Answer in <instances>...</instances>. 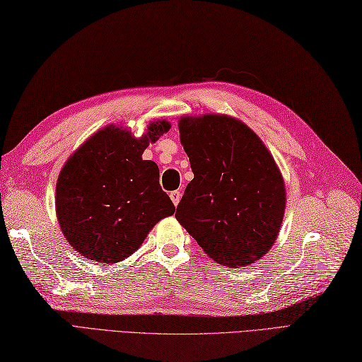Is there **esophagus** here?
<instances>
[{"instance_id":"obj_1","label":"esophagus","mask_w":362,"mask_h":362,"mask_svg":"<svg viewBox=\"0 0 362 362\" xmlns=\"http://www.w3.org/2000/svg\"><path fill=\"white\" fill-rule=\"evenodd\" d=\"M170 199H172V202H173L175 206H178V202H180V199H181V192H180V190L170 192Z\"/></svg>"}]
</instances>
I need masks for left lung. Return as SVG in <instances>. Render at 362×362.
<instances>
[{
  "mask_svg": "<svg viewBox=\"0 0 362 362\" xmlns=\"http://www.w3.org/2000/svg\"><path fill=\"white\" fill-rule=\"evenodd\" d=\"M193 180L176 219L211 259L252 264L275 243L286 209L283 176L252 129L227 115L180 119Z\"/></svg>",
  "mask_w": 362,
  "mask_h": 362,
  "instance_id": "8db88e82",
  "label": "left lung"
}]
</instances>
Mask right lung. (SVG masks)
<instances>
[{"instance_id": "obj_1", "label": "right lung", "mask_w": 362, "mask_h": 362, "mask_svg": "<svg viewBox=\"0 0 362 362\" xmlns=\"http://www.w3.org/2000/svg\"><path fill=\"white\" fill-rule=\"evenodd\" d=\"M169 129L167 121H156L135 138L109 126L69 158L58 176L55 207L61 230L79 255L98 262L126 259L160 219L175 214L160 169L143 160L148 143Z\"/></svg>"}]
</instances>
